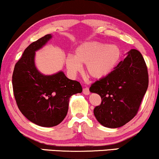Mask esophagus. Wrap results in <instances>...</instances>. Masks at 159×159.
<instances>
[{
	"label": "esophagus",
	"mask_w": 159,
	"mask_h": 159,
	"mask_svg": "<svg viewBox=\"0 0 159 159\" xmlns=\"http://www.w3.org/2000/svg\"><path fill=\"white\" fill-rule=\"evenodd\" d=\"M83 93L84 95H89L90 94V90H89L88 87H85L83 89Z\"/></svg>",
	"instance_id": "1"
}]
</instances>
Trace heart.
Wrapping results in <instances>:
<instances>
[{
	"label": "heart",
	"instance_id": "1",
	"mask_svg": "<svg viewBox=\"0 0 159 159\" xmlns=\"http://www.w3.org/2000/svg\"><path fill=\"white\" fill-rule=\"evenodd\" d=\"M121 55V49L117 45L89 42L80 45L75 56H67L66 65L69 72L74 75L81 70V64H84L89 75L100 79L114 70Z\"/></svg>",
	"mask_w": 159,
	"mask_h": 159
}]
</instances>
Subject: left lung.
<instances>
[{"instance_id": "8db88e82", "label": "left lung", "mask_w": 159, "mask_h": 159, "mask_svg": "<svg viewBox=\"0 0 159 159\" xmlns=\"http://www.w3.org/2000/svg\"><path fill=\"white\" fill-rule=\"evenodd\" d=\"M148 84L143 56L132 49L108 75L91 85L90 92L98 94L102 100L93 111L98 123L113 129L129 123L138 114Z\"/></svg>"}]
</instances>
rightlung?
<instances>
[{"label":"right lung","instance_id":"obj_1","mask_svg":"<svg viewBox=\"0 0 159 159\" xmlns=\"http://www.w3.org/2000/svg\"><path fill=\"white\" fill-rule=\"evenodd\" d=\"M51 38L52 35L47 34L25 49L16 63L12 78L14 96L21 114L43 127L61 123L68 112L69 98L82 92L81 84L69 79L63 72L44 75L36 69L35 52Z\"/></svg>","mask_w":159,"mask_h":159}]
</instances>
